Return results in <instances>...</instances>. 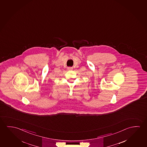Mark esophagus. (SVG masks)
<instances>
[{
    "mask_svg": "<svg viewBox=\"0 0 147 147\" xmlns=\"http://www.w3.org/2000/svg\"><path fill=\"white\" fill-rule=\"evenodd\" d=\"M73 68L72 67H68V70H73Z\"/></svg>",
    "mask_w": 147,
    "mask_h": 147,
    "instance_id": "esophagus-1",
    "label": "esophagus"
}]
</instances>
